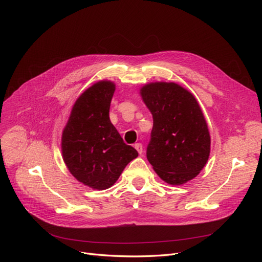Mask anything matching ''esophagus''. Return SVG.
<instances>
[{
  "label": "esophagus",
  "instance_id": "1",
  "mask_svg": "<svg viewBox=\"0 0 262 262\" xmlns=\"http://www.w3.org/2000/svg\"><path fill=\"white\" fill-rule=\"evenodd\" d=\"M134 147H136V149L139 152V154L141 155L142 153H143V145H142L141 143H137L134 144Z\"/></svg>",
  "mask_w": 262,
  "mask_h": 262
}]
</instances>
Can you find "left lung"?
<instances>
[{
	"label": "left lung",
	"instance_id": "1",
	"mask_svg": "<svg viewBox=\"0 0 262 262\" xmlns=\"http://www.w3.org/2000/svg\"><path fill=\"white\" fill-rule=\"evenodd\" d=\"M153 116L146 156L162 180L172 186L193 179L207 164L211 137L193 95L173 82H153L140 90Z\"/></svg>",
	"mask_w": 262,
	"mask_h": 262
}]
</instances>
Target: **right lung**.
Masks as SVG:
<instances>
[{
  "label": "right lung",
  "instance_id": "right-lung-1",
  "mask_svg": "<svg viewBox=\"0 0 262 262\" xmlns=\"http://www.w3.org/2000/svg\"><path fill=\"white\" fill-rule=\"evenodd\" d=\"M116 84L99 81L76 99L61 138L62 157L81 184L96 190L115 185L121 172L138 157L110 121L109 109Z\"/></svg>",
  "mask_w": 262,
  "mask_h": 262
}]
</instances>
